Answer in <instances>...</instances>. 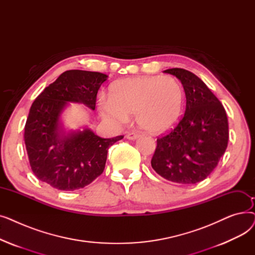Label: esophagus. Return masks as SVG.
I'll return each instance as SVG.
<instances>
[{
	"mask_svg": "<svg viewBox=\"0 0 255 255\" xmlns=\"http://www.w3.org/2000/svg\"><path fill=\"white\" fill-rule=\"evenodd\" d=\"M138 136H139V134H138L137 132H135V131L128 132V133H127V135H126V137H127L128 139H131V140H133V139H136Z\"/></svg>",
	"mask_w": 255,
	"mask_h": 255,
	"instance_id": "1",
	"label": "esophagus"
}]
</instances>
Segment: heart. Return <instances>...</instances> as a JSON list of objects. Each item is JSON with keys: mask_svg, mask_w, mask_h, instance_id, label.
<instances>
[{"mask_svg": "<svg viewBox=\"0 0 255 255\" xmlns=\"http://www.w3.org/2000/svg\"><path fill=\"white\" fill-rule=\"evenodd\" d=\"M185 92L170 75H141L117 80L110 98L99 100L101 117L114 124L126 123L129 115L150 134H162L176 126L182 115Z\"/></svg>", "mask_w": 255, "mask_h": 255, "instance_id": "heart-1", "label": "heart"}]
</instances>
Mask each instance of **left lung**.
Wrapping results in <instances>:
<instances>
[{"label": "left lung", "instance_id": "1", "mask_svg": "<svg viewBox=\"0 0 255 255\" xmlns=\"http://www.w3.org/2000/svg\"><path fill=\"white\" fill-rule=\"evenodd\" d=\"M163 72L181 80L186 111L168 134L157 138L151 164L168 181L195 184L210 175L227 148V116L218 98L195 74L182 68Z\"/></svg>", "mask_w": 255, "mask_h": 255}]
</instances>
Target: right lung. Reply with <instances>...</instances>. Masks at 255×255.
<instances>
[{
  "instance_id": "1",
  "label": "right lung",
  "mask_w": 255,
  "mask_h": 255,
  "mask_svg": "<svg viewBox=\"0 0 255 255\" xmlns=\"http://www.w3.org/2000/svg\"><path fill=\"white\" fill-rule=\"evenodd\" d=\"M107 77L100 72L65 71L33 102L23 138L31 168L41 182L73 191L103 172L110 146L124 136L102 138L89 128L66 133L60 117L69 102L95 110L98 90Z\"/></svg>"
}]
</instances>
